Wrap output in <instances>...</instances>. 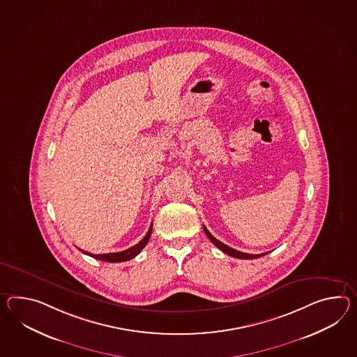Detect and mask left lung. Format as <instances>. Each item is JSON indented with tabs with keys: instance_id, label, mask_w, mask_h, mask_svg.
<instances>
[{
	"instance_id": "1",
	"label": "left lung",
	"mask_w": 357,
	"mask_h": 357,
	"mask_svg": "<svg viewBox=\"0 0 357 357\" xmlns=\"http://www.w3.org/2000/svg\"><path fill=\"white\" fill-rule=\"evenodd\" d=\"M204 231H205L206 236L209 237L210 241L214 243V245L217 246L218 249H220L222 252H226V254L231 255V257H234V258H238V259H255V258H259V257H263V255H266V254H267V252H261V254H248V252H238V250H236V249H232V248L227 246L226 243H223L222 241L217 240L214 236L210 234L209 231L206 229V227L205 226H204Z\"/></svg>"
}]
</instances>
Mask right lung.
Returning a JSON list of instances; mask_svg holds the SVG:
<instances>
[{"instance_id": "1", "label": "right lung", "mask_w": 357, "mask_h": 357, "mask_svg": "<svg viewBox=\"0 0 357 357\" xmlns=\"http://www.w3.org/2000/svg\"><path fill=\"white\" fill-rule=\"evenodd\" d=\"M151 234H152V225L149 227V229H148L146 236L142 238V241H139L137 245H134V246H131L130 249L123 250V252H108V254H91V252H84V250H81V249H79V250L84 252V254H86V255H90V257L96 258L98 261H109V263L126 261H129V259H132V258H135V257L143 250V248L147 245L148 240H149V237H151Z\"/></svg>"}]
</instances>
